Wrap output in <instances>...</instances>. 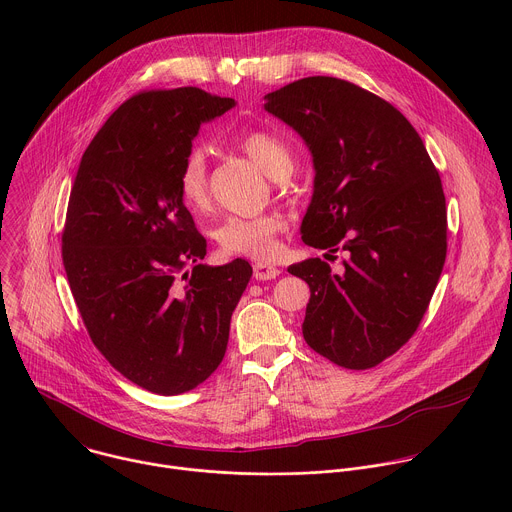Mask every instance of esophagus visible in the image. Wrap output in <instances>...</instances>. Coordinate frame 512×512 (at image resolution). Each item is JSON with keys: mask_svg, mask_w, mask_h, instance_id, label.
I'll use <instances>...</instances> for the list:
<instances>
[{"mask_svg": "<svg viewBox=\"0 0 512 512\" xmlns=\"http://www.w3.org/2000/svg\"><path fill=\"white\" fill-rule=\"evenodd\" d=\"M281 271L275 267V265H269V263H255L253 265V277L257 281H267V279H275Z\"/></svg>", "mask_w": 512, "mask_h": 512, "instance_id": "34e87169", "label": "esophagus"}]
</instances>
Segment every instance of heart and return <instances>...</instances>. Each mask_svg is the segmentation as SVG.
I'll list each match as a JSON object with an SVG mask.
<instances>
[{"mask_svg": "<svg viewBox=\"0 0 512 512\" xmlns=\"http://www.w3.org/2000/svg\"><path fill=\"white\" fill-rule=\"evenodd\" d=\"M235 143L273 178H281L291 170L289 145L265 129H245L235 137ZM178 194L196 212L208 206V168L200 150H192L184 158L178 172ZM285 225L283 214L275 210L253 216L233 214L212 229V237L218 249L227 255L265 261L279 253V235L285 231Z\"/></svg>", "mask_w": 512, "mask_h": 512, "instance_id": "heart-1", "label": "heart"}]
</instances>
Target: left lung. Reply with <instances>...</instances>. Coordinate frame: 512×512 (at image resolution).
I'll return each instance as SVG.
<instances>
[{"instance_id":"obj_1","label":"left lung","mask_w":512,"mask_h":512,"mask_svg":"<svg viewBox=\"0 0 512 512\" xmlns=\"http://www.w3.org/2000/svg\"><path fill=\"white\" fill-rule=\"evenodd\" d=\"M265 99L314 158L304 243L328 249L326 259L348 253L340 273L320 257L287 267L312 291L304 338L338 367L373 369L415 334L442 275L448 210L440 174L405 115L354 83L308 77Z\"/></svg>"}]
</instances>
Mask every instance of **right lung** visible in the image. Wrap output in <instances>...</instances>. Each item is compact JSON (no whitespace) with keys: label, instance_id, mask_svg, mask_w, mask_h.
<instances>
[{"label":"right lung","instance_id":"right-lung-1","mask_svg":"<svg viewBox=\"0 0 512 512\" xmlns=\"http://www.w3.org/2000/svg\"><path fill=\"white\" fill-rule=\"evenodd\" d=\"M233 105L196 87L129 97L89 143L70 190L62 263L85 328L115 371L158 395L216 371L253 275L245 259L200 263L206 239L178 194L200 125Z\"/></svg>","mask_w":512,"mask_h":512}]
</instances>
